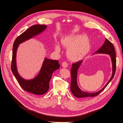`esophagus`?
Segmentation results:
<instances>
[{"label":"esophagus","instance_id":"1","mask_svg":"<svg viewBox=\"0 0 123 123\" xmlns=\"http://www.w3.org/2000/svg\"><path fill=\"white\" fill-rule=\"evenodd\" d=\"M62 65L64 68H67L68 67V63L66 61H64L62 62Z\"/></svg>","mask_w":123,"mask_h":123}]
</instances>
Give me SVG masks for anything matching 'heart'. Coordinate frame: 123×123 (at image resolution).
<instances>
[{
  "label": "heart",
  "instance_id": "1",
  "mask_svg": "<svg viewBox=\"0 0 123 123\" xmlns=\"http://www.w3.org/2000/svg\"><path fill=\"white\" fill-rule=\"evenodd\" d=\"M86 37L84 35L69 36L63 39L62 44L65 46H71L68 51L69 56L72 58H77L84 55L89 48V43L86 41ZM56 50H59L58 45L56 46Z\"/></svg>",
  "mask_w": 123,
  "mask_h": 123
}]
</instances>
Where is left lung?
<instances>
[{"instance_id":"1","label":"left lung","mask_w":123,"mask_h":123,"mask_svg":"<svg viewBox=\"0 0 123 123\" xmlns=\"http://www.w3.org/2000/svg\"><path fill=\"white\" fill-rule=\"evenodd\" d=\"M95 54H107L110 55L112 63V76L109 80V81L106 84V85L103 87L100 91L95 93H88L84 91H82V90L79 88L77 85V76L78 70L80 67L83 61H79L77 62L73 63L72 65L71 70V87L70 90L72 93L77 98H84L89 97H95L99 95L104 89L107 87L108 84L111 82V81L114 78L115 73L116 72V52L115 51V48L113 44L108 40L107 39H106L105 41L102 45V46L100 47L97 51Z\"/></svg>"}]
</instances>
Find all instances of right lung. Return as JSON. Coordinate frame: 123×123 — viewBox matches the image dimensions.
Segmentation results:
<instances>
[{
    "mask_svg": "<svg viewBox=\"0 0 123 123\" xmlns=\"http://www.w3.org/2000/svg\"><path fill=\"white\" fill-rule=\"evenodd\" d=\"M47 28L45 25H32L25 31L15 40L12 50V59L11 69L18 83L25 91L35 95H43L49 89V82L53 72L60 68L57 60L49 59L45 58L39 73L34 78L26 80L19 75L16 67V52L19 45L21 43L40 34Z\"/></svg>",
    "mask_w": 123,
    "mask_h": 123,
    "instance_id": "1",
    "label": "right lung"
}]
</instances>
